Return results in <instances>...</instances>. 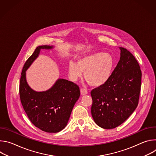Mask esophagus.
<instances>
[{"label":"esophagus","instance_id":"34e87169","mask_svg":"<svg viewBox=\"0 0 156 156\" xmlns=\"http://www.w3.org/2000/svg\"><path fill=\"white\" fill-rule=\"evenodd\" d=\"M80 91H81V94L83 95H83H86V94H87L88 93V91L86 90H85V89H83V88L81 89Z\"/></svg>","mask_w":156,"mask_h":156}]
</instances>
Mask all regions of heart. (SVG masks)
Masks as SVG:
<instances>
[{
  "label": "heart",
  "mask_w": 156,
  "mask_h": 156,
  "mask_svg": "<svg viewBox=\"0 0 156 156\" xmlns=\"http://www.w3.org/2000/svg\"><path fill=\"white\" fill-rule=\"evenodd\" d=\"M114 66V59L112 55L98 52L78 58L77 63L70 61L68 69L72 80H77L83 72L84 79L91 86H100L108 81Z\"/></svg>",
  "instance_id": "heart-1"
}]
</instances>
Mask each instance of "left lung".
Wrapping results in <instances>:
<instances>
[{
    "label": "left lung",
    "mask_w": 156,
    "mask_h": 156,
    "mask_svg": "<svg viewBox=\"0 0 156 156\" xmlns=\"http://www.w3.org/2000/svg\"><path fill=\"white\" fill-rule=\"evenodd\" d=\"M120 49V60L108 81L91 92L92 117L104 129L123 123L139 102L142 75L140 65L129 51Z\"/></svg>",
    "instance_id": "obj_1"
}]
</instances>
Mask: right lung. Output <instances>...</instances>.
<instances>
[{"label": "right lung", "instance_id": "add662e5", "mask_svg": "<svg viewBox=\"0 0 156 156\" xmlns=\"http://www.w3.org/2000/svg\"><path fill=\"white\" fill-rule=\"evenodd\" d=\"M52 48L47 45L38 46L28 58L21 72L19 92L21 104L31 122L42 131L57 133L67 125L80 96L79 86L72 81L58 79L49 90L36 92L26 80V70L37 57L40 50Z\"/></svg>", "mask_w": 156, "mask_h": 156}]
</instances>
